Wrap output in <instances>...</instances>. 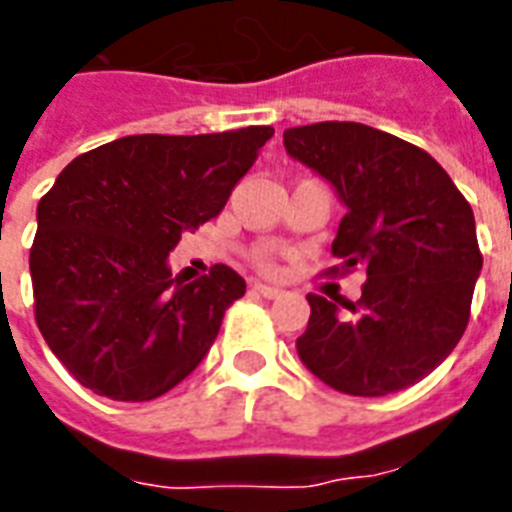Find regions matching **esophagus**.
Masks as SVG:
<instances>
[{
	"mask_svg": "<svg viewBox=\"0 0 512 512\" xmlns=\"http://www.w3.org/2000/svg\"><path fill=\"white\" fill-rule=\"evenodd\" d=\"M255 289L263 297H268V300H273V297H281V289L279 287H271V284H263V281H257Z\"/></svg>",
	"mask_w": 512,
	"mask_h": 512,
	"instance_id": "obj_1",
	"label": "esophagus"
}]
</instances>
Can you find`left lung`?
I'll return each mask as SVG.
<instances>
[{"instance_id": "1", "label": "left lung", "mask_w": 512, "mask_h": 512, "mask_svg": "<svg viewBox=\"0 0 512 512\" xmlns=\"http://www.w3.org/2000/svg\"><path fill=\"white\" fill-rule=\"evenodd\" d=\"M284 148L345 207L332 255L366 265L361 300L308 295L305 369L348 396H388L428 377L460 342L481 276L476 217L444 167L356 122L284 132Z\"/></svg>"}]
</instances>
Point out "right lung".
<instances>
[{"instance_id": "right-lung-1", "label": "right lung", "mask_w": 512, "mask_h": 512, "mask_svg": "<svg viewBox=\"0 0 512 512\" xmlns=\"http://www.w3.org/2000/svg\"><path fill=\"white\" fill-rule=\"evenodd\" d=\"M273 127L130 135L76 156L36 207L28 268L39 332L98 396L151 401L212 348L244 295L228 265L185 284L170 252L220 215Z\"/></svg>"}]
</instances>
